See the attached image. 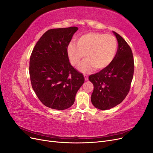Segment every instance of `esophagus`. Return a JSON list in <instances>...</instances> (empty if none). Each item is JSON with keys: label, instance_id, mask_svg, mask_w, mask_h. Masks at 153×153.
I'll return each instance as SVG.
<instances>
[{"label": "esophagus", "instance_id": "obj_1", "mask_svg": "<svg viewBox=\"0 0 153 153\" xmlns=\"http://www.w3.org/2000/svg\"><path fill=\"white\" fill-rule=\"evenodd\" d=\"M84 78H85V80H88V76L87 75H84Z\"/></svg>", "mask_w": 153, "mask_h": 153}]
</instances>
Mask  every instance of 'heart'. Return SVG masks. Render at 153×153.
Returning a JSON list of instances; mask_svg holds the SVG:
<instances>
[{
    "label": "heart",
    "mask_w": 153,
    "mask_h": 153,
    "mask_svg": "<svg viewBox=\"0 0 153 153\" xmlns=\"http://www.w3.org/2000/svg\"><path fill=\"white\" fill-rule=\"evenodd\" d=\"M117 41L113 35L100 32H89L77 39V45L69 44L67 52L71 64L78 66L84 55L87 59L79 66V69L89 73L95 68L102 70L112 62L117 52Z\"/></svg>",
    "instance_id": "obj_1"
}]
</instances>
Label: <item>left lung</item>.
Returning <instances> with one entry per match:
<instances>
[{
  "label": "left lung",
  "mask_w": 153,
  "mask_h": 153,
  "mask_svg": "<svg viewBox=\"0 0 153 153\" xmlns=\"http://www.w3.org/2000/svg\"><path fill=\"white\" fill-rule=\"evenodd\" d=\"M113 32L118 41L114 61L106 68L89 76L94 85L92 103L100 110H108L121 103L128 94L133 76L131 49L121 36Z\"/></svg>",
  "instance_id": "left-lung-1"
}]
</instances>
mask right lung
Segmentation results:
<instances>
[{
	"mask_svg": "<svg viewBox=\"0 0 153 153\" xmlns=\"http://www.w3.org/2000/svg\"><path fill=\"white\" fill-rule=\"evenodd\" d=\"M76 27L52 29L41 37L32 50L29 75L32 89L47 107L64 110L75 102L84 82L82 74L69 62L67 48Z\"/></svg>",
	"mask_w": 153,
	"mask_h": 153,
	"instance_id": "1",
	"label": "right lung"
}]
</instances>
